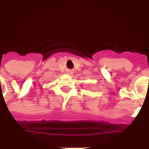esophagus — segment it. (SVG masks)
Instances as JSON below:
<instances>
[{"mask_svg":"<svg viewBox=\"0 0 149 149\" xmlns=\"http://www.w3.org/2000/svg\"><path fill=\"white\" fill-rule=\"evenodd\" d=\"M68 74H72V72H68Z\"/></svg>","mask_w":149,"mask_h":149,"instance_id":"1","label":"esophagus"}]
</instances>
